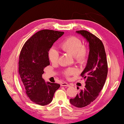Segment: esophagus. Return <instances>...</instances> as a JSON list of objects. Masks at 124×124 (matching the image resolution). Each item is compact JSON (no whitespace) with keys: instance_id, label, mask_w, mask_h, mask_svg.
Instances as JSON below:
<instances>
[{"instance_id":"34e87169","label":"esophagus","mask_w":124,"mask_h":124,"mask_svg":"<svg viewBox=\"0 0 124 124\" xmlns=\"http://www.w3.org/2000/svg\"><path fill=\"white\" fill-rule=\"evenodd\" d=\"M61 86H69V85L67 82H62L61 84Z\"/></svg>"}]
</instances>
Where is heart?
Instances as JSON below:
<instances>
[{
    "label": "heart",
    "instance_id": "b5f03b06",
    "mask_svg": "<svg viewBox=\"0 0 124 124\" xmlns=\"http://www.w3.org/2000/svg\"><path fill=\"white\" fill-rule=\"evenodd\" d=\"M60 47L64 52L73 56L74 59L78 63L82 64L86 62L88 57L87 48L82 45V41L76 37H69L64 39L60 44ZM48 59L52 64H56L58 62L59 54L55 48L49 50ZM77 69L74 68H69L64 71V73L67 77L77 73Z\"/></svg>",
    "mask_w": 124,
    "mask_h": 124
}]
</instances>
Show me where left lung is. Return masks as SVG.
Wrapping results in <instances>:
<instances>
[{"label": "left lung", "mask_w": 124, "mask_h": 124, "mask_svg": "<svg viewBox=\"0 0 124 124\" xmlns=\"http://www.w3.org/2000/svg\"><path fill=\"white\" fill-rule=\"evenodd\" d=\"M76 33L84 37L89 43V54L85 68L81 76L85 79L86 85L70 103L77 108L89 105L99 95L106 82L108 65L104 45L98 37L86 30Z\"/></svg>", "instance_id": "obj_1"}]
</instances>
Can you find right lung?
<instances>
[{"mask_svg": "<svg viewBox=\"0 0 124 124\" xmlns=\"http://www.w3.org/2000/svg\"><path fill=\"white\" fill-rule=\"evenodd\" d=\"M64 32L42 30L29 39L21 49L18 72L25 92L35 104L46 106L51 102L60 85L46 82L42 78L43 69L50 65L48 51Z\"/></svg>", "mask_w": 124, "mask_h": 124, "instance_id": "right-lung-1", "label": "right lung"}]
</instances>
